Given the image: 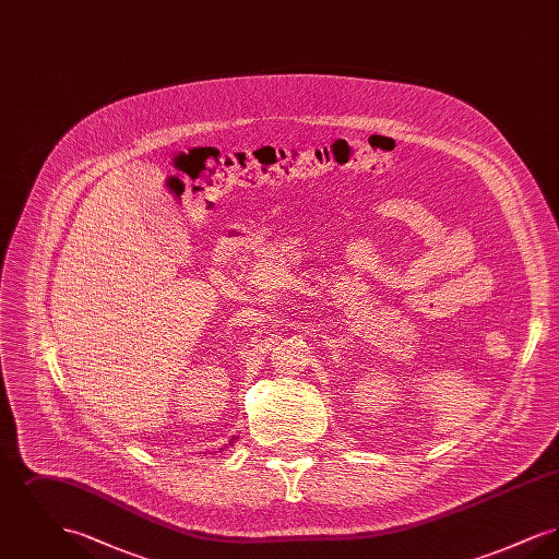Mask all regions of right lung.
<instances>
[{"mask_svg":"<svg viewBox=\"0 0 559 559\" xmlns=\"http://www.w3.org/2000/svg\"><path fill=\"white\" fill-rule=\"evenodd\" d=\"M235 444V438H230V442H228V447H233ZM219 451H224V449H219Z\"/></svg>","mask_w":559,"mask_h":559,"instance_id":"right-lung-1","label":"right lung"}]
</instances>
